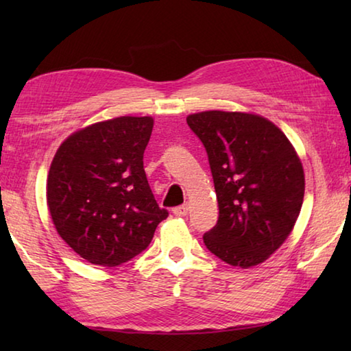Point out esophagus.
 <instances>
[{
  "label": "esophagus",
  "mask_w": 351,
  "mask_h": 351,
  "mask_svg": "<svg viewBox=\"0 0 351 351\" xmlns=\"http://www.w3.org/2000/svg\"><path fill=\"white\" fill-rule=\"evenodd\" d=\"M187 212H189V207H187V204L178 206V207H175V209H173V213H175L176 217H186V215H187Z\"/></svg>",
  "instance_id": "obj_1"
}]
</instances>
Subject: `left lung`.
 I'll return each instance as SVG.
<instances>
[{"mask_svg":"<svg viewBox=\"0 0 351 351\" xmlns=\"http://www.w3.org/2000/svg\"><path fill=\"white\" fill-rule=\"evenodd\" d=\"M207 152L218 221L206 247L226 263L251 268L293 230L305 193L304 167L287 136L268 119L232 111L187 116Z\"/></svg>","mask_w":351,"mask_h":351,"instance_id":"8db88e82","label":"left lung"}]
</instances>
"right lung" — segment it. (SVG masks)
Segmentation results:
<instances>
[{"label":"right lung","mask_w":351,"mask_h":351,"mask_svg":"<svg viewBox=\"0 0 351 351\" xmlns=\"http://www.w3.org/2000/svg\"><path fill=\"white\" fill-rule=\"evenodd\" d=\"M153 117L122 116L79 130L58 147L47 175V207L58 235L93 265L141 254L169 217L148 186L144 152Z\"/></svg>","instance_id":"1"}]
</instances>
